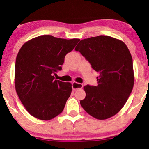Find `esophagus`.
I'll return each instance as SVG.
<instances>
[{
	"label": "esophagus",
	"mask_w": 149,
	"mask_h": 149,
	"mask_svg": "<svg viewBox=\"0 0 149 149\" xmlns=\"http://www.w3.org/2000/svg\"><path fill=\"white\" fill-rule=\"evenodd\" d=\"M83 87V85L81 83H76V82H73L72 83V88L73 90H77L78 89H82Z\"/></svg>",
	"instance_id": "1"
}]
</instances>
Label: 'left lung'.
Returning a JSON list of instances; mask_svg holds the SVG:
<instances>
[{"label":"left lung","instance_id":"8db88e82","mask_svg":"<svg viewBox=\"0 0 149 149\" xmlns=\"http://www.w3.org/2000/svg\"><path fill=\"white\" fill-rule=\"evenodd\" d=\"M100 73L97 86L85 85L86 96L80 105L92 117L105 120L124 107L134 86L132 58L127 45L118 39L98 36L83 39L76 47Z\"/></svg>","mask_w":149,"mask_h":149}]
</instances>
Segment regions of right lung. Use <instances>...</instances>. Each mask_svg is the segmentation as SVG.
<instances>
[{
	"mask_svg": "<svg viewBox=\"0 0 149 149\" xmlns=\"http://www.w3.org/2000/svg\"><path fill=\"white\" fill-rule=\"evenodd\" d=\"M79 39L40 36L25 42L16 58L15 85L24 107L31 116L49 120L60 114L72 91L70 83L54 79L67 53Z\"/></svg>",
	"mask_w": 149,
	"mask_h": 149,
	"instance_id": "obj_1",
	"label": "right lung"
}]
</instances>
